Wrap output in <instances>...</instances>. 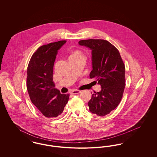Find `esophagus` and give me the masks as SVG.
<instances>
[{"label":"esophagus","instance_id":"34e87169","mask_svg":"<svg viewBox=\"0 0 157 157\" xmlns=\"http://www.w3.org/2000/svg\"><path fill=\"white\" fill-rule=\"evenodd\" d=\"M81 92V91L78 90H73L71 92V94H80Z\"/></svg>","mask_w":157,"mask_h":157}]
</instances>
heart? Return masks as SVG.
<instances>
[{"label":"heart","mask_w":157,"mask_h":157,"mask_svg":"<svg viewBox=\"0 0 157 157\" xmlns=\"http://www.w3.org/2000/svg\"><path fill=\"white\" fill-rule=\"evenodd\" d=\"M81 58H84V56L83 54L80 51L78 50L73 51L69 55V60Z\"/></svg>","instance_id":"heart-1"}]
</instances>
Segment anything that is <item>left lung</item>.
Listing matches in <instances>:
<instances>
[{
    "label": "left lung",
    "instance_id": "1",
    "mask_svg": "<svg viewBox=\"0 0 157 157\" xmlns=\"http://www.w3.org/2000/svg\"><path fill=\"white\" fill-rule=\"evenodd\" d=\"M78 44L92 51L90 78L101 86V91L92 95L88 102L90 111L103 117L115 109L121 101L125 86V65L118 50L107 40L87 39Z\"/></svg>",
    "mask_w": 157,
    "mask_h": 157
}]
</instances>
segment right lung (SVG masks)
Segmentation results:
<instances>
[{
  "mask_svg": "<svg viewBox=\"0 0 157 157\" xmlns=\"http://www.w3.org/2000/svg\"><path fill=\"white\" fill-rule=\"evenodd\" d=\"M67 42L60 40L39 47L30 58L26 86L32 102L47 118L60 115L67 104L69 94H61L53 82V65L60 48Z\"/></svg>",
  "mask_w": 157,
  "mask_h": 157,
  "instance_id": "right-lung-1",
  "label": "right lung"
}]
</instances>
